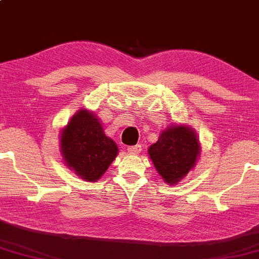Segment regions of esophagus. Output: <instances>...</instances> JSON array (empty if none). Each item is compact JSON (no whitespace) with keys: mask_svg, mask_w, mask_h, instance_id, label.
Segmentation results:
<instances>
[{"mask_svg":"<svg viewBox=\"0 0 259 259\" xmlns=\"http://www.w3.org/2000/svg\"><path fill=\"white\" fill-rule=\"evenodd\" d=\"M141 150H142V146L140 144H137V145H135V146H129L128 152L130 154H137V153L141 152Z\"/></svg>","mask_w":259,"mask_h":259,"instance_id":"34e87169","label":"esophagus"}]
</instances>
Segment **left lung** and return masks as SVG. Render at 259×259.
Instances as JSON below:
<instances>
[{"instance_id": "obj_1", "label": "left lung", "mask_w": 259, "mask_h": 259, "mask_svg": "<svg viewBox=\"0 0 259 259\" xmlns=\"http://www.w3.org/2000/svg\"><path fill=\"white\" fill-rule=\"evenodd\" d=\"M201 152L198 134L188 124H172L161 131L148 153L167 185H177L194 168Z\"/></svg>"}]
</instances>
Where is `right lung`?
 Instances as JSON below:
<instances>
[{
    "label": "right lung",
    "instance_id": "1",
    "mask_svg": "<svg viewBox=\"0 0 259 259\" xmlns=\"http://www.w3.org/2000/svg\"><path fill=\"white\" fill-rule=\"evenodd\" d=\"M60 154L66 166L84 181H96L117 157V144L106 136L100 118L82 108L60 131Z\"/></svg>",
    "mask_w": 259,
    "mask_h": 259
}]
</instances>
